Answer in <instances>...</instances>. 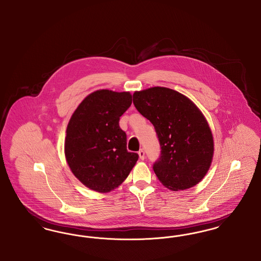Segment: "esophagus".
Segmentation results:
<instances>
[{"label":"esophagus","mask_w":261,"mask_h":261,"mask_svg":"<svg viewBox=\"0 0 261 261\" xmlns=\"http://www.w3.org/2000/svg\"><path fill=\"white\" fill-rule=\"evenodd\" d=\"M138 154H139V158H140L141 161H144V160H145V151H144V149H140L139 152H138Z\"/></svg>","instance_id":"esophagus-1"}]
</instances>
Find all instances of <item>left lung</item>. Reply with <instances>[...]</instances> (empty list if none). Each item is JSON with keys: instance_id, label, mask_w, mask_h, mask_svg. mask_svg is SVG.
Instances as JSON below:
<instances>
[{"instance_id": "left-lung-1", "label": "left lung", "mask_w": 261, "mask_h": 261, "mask_svg": "<svg viewBox=\"0 0 261 261\" xmlns=\"http://www.w3.org/2000/svg\"><path fill=\"white\" fill-rule=\"evenodd\" d=\"M133 102L159 137L162 154L153 171L160 182L171 191L198 185L214 153L211 127L199 108L185 95L159 86L136 91Z\"/></svg>"}]
</instances>
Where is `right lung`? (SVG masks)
<instances>
[{
    "label": "right lung",
    "mask_w": 261,
    "mask_h": 261,
    "mask_svg": "<svg viewBox=\"0 0 261 261\" xmlns=\"http://www.w3.org/2000/svg\"><path fill=\"white\" fill-rule=\"evenodd\" d=\"M132 103L130 92L98 90L83 99L66 128L64 154L75 177L89 189L109 193L120 186L139 155L126 149L119 118Z\"/></svg>",
    "instance_id": "obj_1"
}]
</instances>
